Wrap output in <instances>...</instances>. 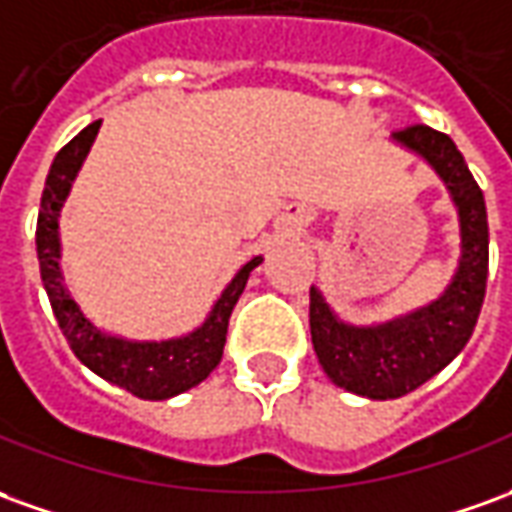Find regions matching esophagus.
Here are the masks:
<instances>
[{
  "label": "esophagus",
  "instance_id": "esophagus-1",
  "mask_svg": "<svg viewBox=\"0 0 512 512\" xmlns=\"http://www.w3.org/2000/svg\"><path fill=\"white\" fill-rule=\"evenodd\" d=\"M303 225H306V214L301 209L292 211L290 214V228L292 231H303Z\"/></svg>",
  "mask_w": 512,
  "mask_h": 512
}]
</instances>
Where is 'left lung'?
<instances>
[{"label":"left lung","instance_id":"8db88e82","mask_svg":"<svg viewBox=\"0 0 512 512\" xmlns=\"http://www.w3.org/2000/svg\"><path fill=\"white\" fill-rule=\"evenodd\" d=\"M393 139L424 155L449 186L460 214L463 256L438 301L382 326H348L315 287L309 290V329L323 370L337 387L379 401L407 396L463 351L488 284V211L463 153L429 125L401 128Z\"/></svg>","mask_w":512,"mask_h":512}]
</instances>
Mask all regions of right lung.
Returning <instances> with one entry per match:
<instances>
[{
    "mask_svg": "<svg viewBox=\"0 0 512 512\" xmlns=\"http://www.w3.org/2000/svg\"><path fill=\"white\" fill-rule=\"evenodd\" d=\"M97 130H100V119L80 130L66 147H61V153L55 155V161L49 167L41 209H38V225H35L41 281H44L55 320H58L69 348L74 351V357L88 370L102 376L105 382L125 387L133 396L161 401V398L178 396L183 390L200 384L220 365L231 312L248 284L250 270L262 264V256L250 259L236 273L234 281L220 295V301L214 303L206 323L186 337L161 340V343H130V340L111 337L97 329L91 320H86L80 306L72 301V295L63 287L61 239H58V217H61L63 200L72 189L77 169L86 161L88 150L97 139Z\"/></svg>",
    "mask_w": 512,
    "mask_h": 512,
    "instance_id": "1",
    "label": "right lung"
}]
</instances>
